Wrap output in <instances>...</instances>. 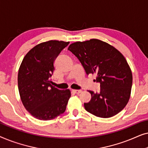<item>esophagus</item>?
<instances>
[{
	"instance_id": "obj_1",
	"label": "esophagus",
	"mask_w": 148,
	"mask_h": 148,
	"mask_svg": "<svg viewBox=\"0 0 148 148\" xmlns=\"http://www.w3.org/2000/svg\"><path fill=\"white\" fill-rule=\"evenodd\" d=\"M73 92L74 93H75V94H80V93L82 92V90H73Z\"/></svg>"
}]
</instances>
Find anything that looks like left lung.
<instances>
[{
	"label": "left lung",
	"instance_id": "obj_1",
	"mask_svg": "<svg viewBox=\"0 0 148 148\" xmlns=\"http://www.w3.org/2000/svg\"><path fill=\"white\" fill-rule=\"evenodd\" d=\"M68 50L82 64L87 75L95 73L100 84V93L88 90L92 98L84 103L86 110L100 118L120 112L129 102L132 72L124 56L114 46L98 39L74 42Z\"/></svg>",
	"mask_w": 148,
	"mask_h": 148
}]
</instances>
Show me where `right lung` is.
I'll list each match as a JSON object with an SVG mask.
<instances>
[{"mask_svg": "<svg viewBox=\"0 0 148 148\" xmlns=\"http://www.w3.org/2000/svg\"><path fill=\"white\" fill-rule=\"evenodd\" d=\"M69 42H42L24 56L18 72V89L24 107L36 119L48 121L64 112L71 91L51 85L54 62Z\"/></svg>", "mask_w": 148, "mask_h": 148, "instance_id": "add662e5", "label": "right lung"}]
</instances>
